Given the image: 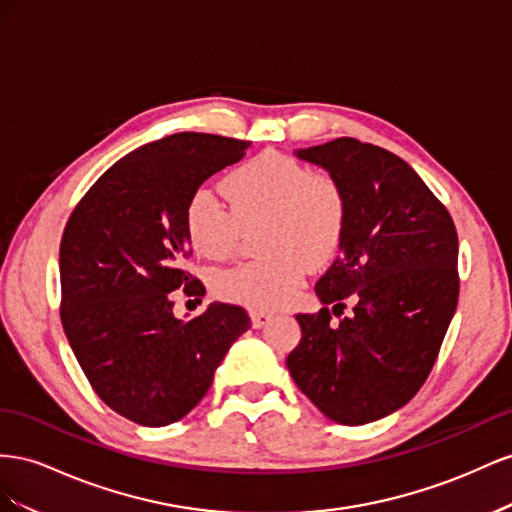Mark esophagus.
Listing matches in <instances>:
<instances>
[{"mask_svg": "<svg viewBox=\"0 0 512 512\" xmlns=\"http://www.w3.org/2000/svg\"><path fill=\"white\" fill-rule=\"evenodd\" d=\"M251 319H253V326L255 328H264L268 321L272 319L270 311H261V309H251Z\"/></svg>", "mask_w": 512, "mask_h": 512, "instance_id": "1", "label": "esophagus"}]
</instances>
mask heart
<instances>
[{"mask_svg":"<svg viewBox=\"0 0 512 512\" xmlns=\"http://www.w3.org/2000/svg\"><path fill=\"white\" fill-rule=\"evenodd\" d=\"M223 206L206 188L186 203L184 225L195 251L208 259L227 257L240 227L264 218L266 257L214 274L221 298L270 311L289 302L302 285L306 261L324 264L343 240L347 197L326 171H311L287 154H261L233 169L221 182Z\"/></svg>","mask_w":512,"mask_h":512,"instance_id":"obj_1","label":"heart"}]
</instances>
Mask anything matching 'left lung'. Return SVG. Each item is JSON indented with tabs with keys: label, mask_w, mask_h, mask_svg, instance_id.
Returning a JSON list of instances; mask_svg holds the SVG:
<instances>
[{
	"label": "left lung",
	"mask_w": 512,
	"mask_h": 512,
	"mask_svg": "<svg viewBox=\"0 0 512 512\" xmlns=\"http://www.w3.org/2000/svg\"><path fill=\"white\" fill-rule=\"evenodd\" d=\"M296 156L339 180L347 225L341 255L315 285L324 306L296 315L302 339L287 369L321 414L367 425L401 410L440 354L459 300L457 229L420 175L384 148L341 137ZM347 297L355 313L334 325Z\"/></svg>",
	"instance_id": "left-lung-1"
}]
</instances>
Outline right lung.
<instances>
[{"instance_id": "add662e5", "label": "right lung", "mask_w": 512, "mask_h": 512, "mask_svg": "<svg viewBox=\"0 0 512 512\" xmlns=\"http://www.w3.org/2000/svg\"><path fill=\"white\" fill-rule=\"evenodd\" d=\"M248 148L251 141L206 133L145 143L102 173L68 218L60 244L64 332L98 397L137 425L184 418L251 328L242 306L225 302L178 319L171 294H206L186 270V203Z\"/></svg>"}]
</instances>
